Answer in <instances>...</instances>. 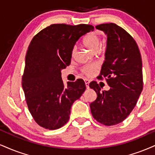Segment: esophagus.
Here are the masks:
<instances>
[{"mask_svg": "<svg viewBox=\"0 0 155 155\" xmlns=\"http://www.w3.org/2000/svg\"><path fill=\"white\" fill-rule=\"evenodd\" d=\"M84 82H85V85H86V87H87V89H89V82H90V81H89L88 79H85Z\"/></svg>", "mask_w": 155, "mask_h": 155, "instance_id": "1", "label": "esophagus"}]
</instances>
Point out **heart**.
I'll use <instances>...</instances> for the list:
<instances>
[{"instance_id":"obj_1","label":"heart","mask_w":155,"mask_h":155,"mask_svg":"<svg viewBox=\"0 0 155 155\" xmlns=\"http://www.w3.org/2000/svg\"><path fill=\"white\" fill-rule=\"evenodd\" d=\"M84 44L87 48L93 52H97L102 43V37L97 31H92L89 33L84 39ZM76 52V47H74L71 50V55H73ZM98 68V66L95 63L86 65L81 68V72L87 76H89L94 71Z\"/></svg>"}]
</instances>
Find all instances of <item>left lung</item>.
<instances>
[{"label": "left lung", "instance_id": "8db88e82", "mask_svg": "<svg viewBox=\"0 0 155 155\" xmlns=\"http://www.w3.org/2000/svg\"><path fill=\"white\" fill-rule=\"evenodd\" d=\"M107 35L105 60L98 78H105L110 87L102 91L97 81L89 84L97 97L90 104L95 120L105 126L123 122L137 105L143 89L142 62L137 42L117 24H102L95 27Z\"/></svg>", "mask_w": 155, "mask_h": 155}]
</instances>
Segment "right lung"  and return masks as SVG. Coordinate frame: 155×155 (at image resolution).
Masks as SVG:
<instances>
[{"instance_id":"right-lung-1","label":"right lung","mask_w":155,"mask_h":155,"mask_svg":"<svg viewBox=\"0 0 155 155\" xmlns=\"http://www.w3.org/2000/svg\"><path fill=\"white\" fill-rule=\"evenodd\" d=\"M93 30L89 24H55L31 40L26 54L22 87L28 109L41 127L55 130L64 126L69 120L73 103L85 91L81 79L65 87L61 70L69 66L76 41Z\"/></svg>"}]
</instances>
